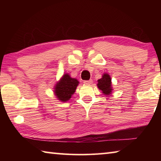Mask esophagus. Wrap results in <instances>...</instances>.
Wrapping results in <instances>:
<instances>
[{
  "label": "esophagus",
  "mask_w": 161,
  "mask_h": 161,
  "mask_svg": "<svg viewBox=\"0 0 161 161\" xmlns=\"http://www.w3.org/2000/svg\"><path fill=\"white\" fill-rule=\"evenodd\" d=\"M92 82H93V81H92V80L84 81V84H86V85H90V84H92Z\"/></svg>",
  "instance_id": "esophagus-1"
}]
</instances>
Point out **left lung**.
<instances>
[{
    "label": "left lung",
    "mask_w": 161,
    "mask_h": 161,
    "mask_svg": "<svg viewBox=\"0 0 161 161\" xmlns=\"http://www.w3.org/2000/svg\"><path fill=\"white\" fill-rule=\"evenodd\" d=\"M97 87L99 90L102 91L103 94L106 96H109L110 94H112L113 87L112 82H111V78L110 75L107 73H103L102 77L99 80H98Z\"/></svg>",
    "instance_id": "8db88e82"
}]
</instances>
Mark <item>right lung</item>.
I'll use <instances>...</instances> for the list:
<instances>
[{
  "label": "right lung",
  "mask_w": 161,
  "mask_h": 161,
  "mask_svg": "<svg viewBox=\"0 0 161 161\" xmlns=\"http://www.w3.org/2000/svg\"><path fill=\"white\" fill-rule=\"evenodd\" d=\"M79 83L77 79L71 77L68 73H65L53 88L54 94L57 99L62 102L69 101L75 94Z\"/></svg>",
  "instance_id": "right-lung-1"
}]
</instances>
